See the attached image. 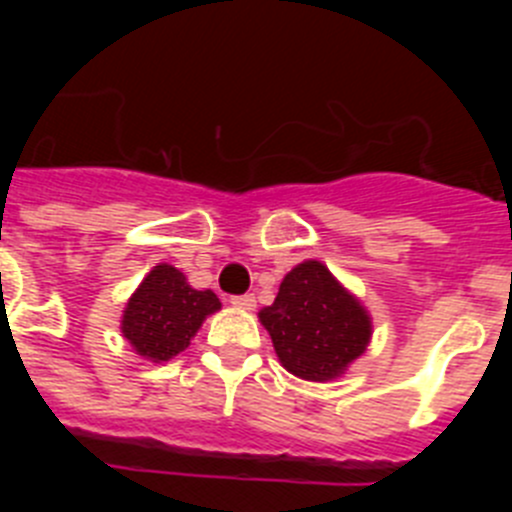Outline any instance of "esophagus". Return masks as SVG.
Segmentation results:
<instances>
[{"label":"esophagus","instance_id":"1","mask_svg":"<svg viewBox=\"0 0 512 512\" xmlns=\"http://www.w3.org/2000/svg\"><path fill=\"white\" fill-rule=\"evenodd\" d=\"M230 305L241 307V310H253V307H256V297H253V295L230 297Z\"/></svg>","mask_w":512,"mask_h":512}]
</instances>
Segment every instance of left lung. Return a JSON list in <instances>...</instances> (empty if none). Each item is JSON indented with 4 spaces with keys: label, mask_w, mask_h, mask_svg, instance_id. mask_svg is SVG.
Wrapping results in <instances>:
<instances>
[{
    "label": "left lung",
    "mask_w": 512,
    "mask_h": 512,
    "mask_svg": "<svg viewBox=\"0 0 512 512\" xmlns=\"http://www.w3.org/2000/svg\"><path fill=\"white\" fill-rule=\"evenodd\" d=\"M279 364L307 382H333L372 341V315L323 261L307 259L282 279L274 305L259 312Z\"/></svg>",
    "instance_id": "1"
}]
</instances>
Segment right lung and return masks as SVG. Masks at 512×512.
I'll use <instances>...</instances> for the list:
<instances>
[{
  "mask_svg": "<svg viewBox=\"0 0 512 512\" xmlns=\"http://www.w3.org/2000/svg\"><path fill=\"white\" fill-rule=\"evenodd\" d=\"M217 310L220 300L212 289H194L176 266L158 264L130 295L120 330L135 354L164 364L182 354Z\"/></svg>",
  "mask_w": 512,
  "mask_h": 512,
  "instance_id": "add662e5",
  "label": "right lung"
}]
</instances>
